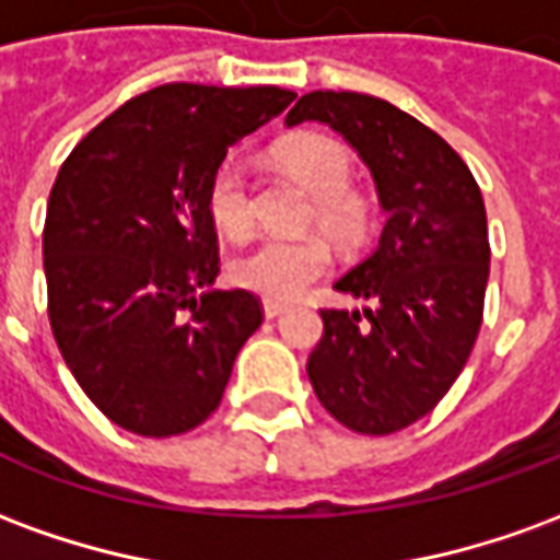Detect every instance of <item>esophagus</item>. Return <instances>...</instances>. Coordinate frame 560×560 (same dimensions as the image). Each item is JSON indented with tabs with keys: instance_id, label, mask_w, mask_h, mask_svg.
Masks as SVG:
<instances>
[{
	"instance_id": "obj_1",
	"label": "esophagus",
	"mask_w": 560,
	"mask_h": 560,
	"mask_svg": "<svg viewBox=\"0 0 560 560\" xmlns=\"http://www.w3.org/2000/svg\"><path fill=\"white\" fill-rule=\"evenodd\" d=\"M284 312H288V305L284 303H272V300H267V303H264V315H267L269 320H272V317H281Z\"/></svg>"
}]
</instances>
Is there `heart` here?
<instances>
[{
    "label": "heart",
    "instance_id": "b5f03b06",
    "mask_svg": "<svg viewBox=\"0 0 560 560\" xmlns=\"http://www.w3.org/2000/svg\"><path fill=\"white\" fill-rule=\"evenodd\" d=\"M281 171L305 185L315 203L308 221L345 248L369 240L375 212L363 195L351 188L353 155L339 140L305 135L279 149ZM209 219L228 240H243L255 224L252 185L240 164H221L207 191ZM329 269V248L320 236L279 240L267 236L233 260L231 276L245 291L267 300H293Z\"/></svg>",
    "mask_w": 560,
    "mask_h": 560
}]
</instances>
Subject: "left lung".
<instances>
[{"label": "left lung", "instance_id": "8db88e82", "mask_svg": "<svg viewBox=\"0 0 560 560\" xmlns=\"http://www.w3.org/2000/svg\"><path fill=\"white\" fill-rule=\"evenodd\" d=\"M324 122L375 179L387 224L336 291L372 308H324L308 357L315 396L341 425L393 434L432 411L468 363L489 281V228L477 179L432 128L363 92H308L284 126Z\"/></svg>", "mask_w": 560, "mask_h": 560}]
</instances>
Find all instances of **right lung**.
Wrapping results in <instances>:
<instances>
[{"instance_id": "1", "label": "right lung", "mask_w": 560, "mask_h": 560, "mask_svg": "<svg viewBox=\"0 0 560 560\" xmlns=\"http://www.w3.org/2000/svg\"><path fill=\"white\" fill-rule=\"evenodd\" d=\"M293 98L279 86L164 83L98 122L59 167L44 221L47 315L83 393L128 432L200 425L264 320L255 293L209 291L219 236L207 191L228 149Z\"/></svg>"}]
</instances>
